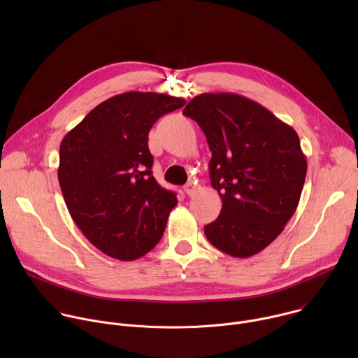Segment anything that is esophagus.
<instances>
[{
	"label": "esophagus",
	"instance_id": "esophagus-1",
	"mask_svg": "<svg viewBox=\"0 0 358 358\" xmlns=\"http://www.w3.org/2000/svg\"><path fill=\"white\" fill-rule=\"evenodd\" d=\"M184 191H185V194H188V195H194V194H195V185H194L192 182H188V184L184 187Z\"/></svg>",
	"mask_w": 358,
	"mask_h": 358
}]
</instances>
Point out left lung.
Listing matches in <instances>:
<instances>
[{
	"mask_svg": "<svg viewBox=\"0 0 358 358\" xmlns=\"http://www.w3.org/2000/svg\"><path fill=\"white\" fill-rule=\"evenodd\" d=\"M182 115L206 133L210 178L222 199L218 218L203 227L208 241L235 258L264 250L293 217L308 162L293 127L236 93H202Z\"/></svg>",
	"mask_w": 358,
	"mask_h": 358,
	"instance_id": "obj_1",
	"label": "left lung"
}]
</instances>
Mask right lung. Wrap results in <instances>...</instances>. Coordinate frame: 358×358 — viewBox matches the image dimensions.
<instances>
[{
  "label": "right lung",
  "instance_id": "1",
  "mask_svg": "<svg viewBox=\"0 0 358 358\" xmlns=\"http://www.w3.org/2000/svg\"><path fill=\"white\" fill-rule=\"evenodd\" d=\"M185 105L181 97L126 92L101 101L59 147L58 180L83 235L109 257L134 261L162 239L177 206L151 174L148 131Z\"/></svg>",
  "mask_w": 358,
  "mask_h": 358
}]
</instances>
